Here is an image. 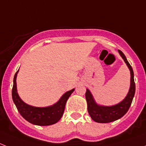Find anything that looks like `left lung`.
<instances>
[{"mask_svg": "<svg viewBox=\"0 0 146 146\" xmlns=\"http://www.w3.org/2000/svg\"><path fill=\"white\" fill-rule=\"evenodd\" d=\"M118 51L121 56L124 60L125 63L130 70V89H129V93L126 95V98L123 101L116 105L111 106V107L98 105L94 100L89 90L87 89L86 92H85V98H86L87 103H88V113L92 120L98 122V123H109V122L114 121L117 119L121 118L129 110L135 95L136 85H135L134 82V74H133V68L129 61H127L123 53L120 50H118Z\"/></svg>", "mask_w": 146, "mask_h": 146, "instance_id": "1", "label": "left lung"}]
</instances>
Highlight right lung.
<instances>
[{
	"label": "right lung",
	"instance_id": "1",
	"mask_svg": "<svg viewBox=\"0 0 146 146\" xmlns=\"http://www.w3.org/2000/svg\"><path fill=\"white\" fill-rule=\"evenodd\" d=\"M18 70L15 74L12 89L13 100L22 117L29 123L38 126H49L57 123L62 117L65 106L69 97L75 89L66 92L58 102L48 107H35L28 105L22 100L17 92L16 78Z\"/></svg>",
	"mask_w": 146,
	"mask_h": 146
}]
</instances>
